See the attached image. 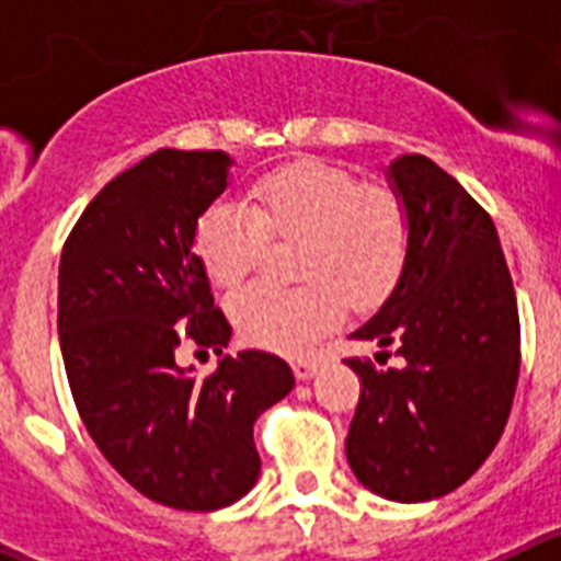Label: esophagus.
Segmentation results:
<instances>
[{"label": "esophagus", "mask_w": 561, "mask_h": 561, "mask_svg": "<svg viewBox=\"0 0 561 561\" xmlns=\"http://www.w3.org/2000/svg\"><path fill=\"white\" fill-rule=\"evenodd\" d=\"M291 368H295L297 379L306 381L317 374V368H320V359H317V356H297V359L291 362Z\"/></svg>", "instance_id": "1"}]
</instances>
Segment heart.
Here are the masks:
<instances>
[{
    "mask_svg": "<svg viewBox=\"0 0 561 561\" xmlns=\"http://www.w3.org/2000/svg\"><path fill=\"white\" fill-rule=\"evenodd\" d=\"M300 286L252 284L230 300L247 342L304 351L329 331L342 297L368 309L388 297L410 252V216L393 191L362 185L348 168L300 160L264 173L247 207L216 202L193 227V252L219 289H236L264 255L266 238H300Z\"/></svg>",
    "mask_w": 561,
    "mask_h": 561,
    "instance_id": "obj_1",
    "label": "heart"
}]
</instances>
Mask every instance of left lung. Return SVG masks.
<instances>
[{
	"label": "left lung",
	"instance_id": "obj_1",
	"mask_svg": "<svg viewBox=\"0 0 561 561\" xmlns=\"http://www.w3.org/2000/svg\"><path fill=\"white\" fill-rule=\"evenodd\" d=\"M385 173L408 207L410 252L351 340L390 345L404 365L345 359L362 381L345 455L374 494L424 503L455 492L497 447L517 390L519 314L489 213L421 153Z\"/></svg>",
	"mask_w": 561,
	"mask_h": 561
}]
</instances>
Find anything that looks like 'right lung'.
Segmentation results:
<instances>
[{
	"instance_id": "1",
	"label": "right lung",
	"mask_w": 561,
	"mask_h": 561,
	"mask_svg": "<svg viewBox=\"0 0 561 561\" xmlns=\"http://www.w3.org/2000/svg\"><path fill=\"white\" fill-rule=\"evenodd\" d=\"M225 151L160 148L114 176L69 232L58 266V336L76 408L103 458L148 500L216 512L261 474L252 427L289 396L280 356H222L207 380L175 362L181 325L221 355L193 227L230 185Z\"/></svg>"
}]
</instances>
